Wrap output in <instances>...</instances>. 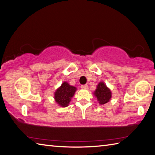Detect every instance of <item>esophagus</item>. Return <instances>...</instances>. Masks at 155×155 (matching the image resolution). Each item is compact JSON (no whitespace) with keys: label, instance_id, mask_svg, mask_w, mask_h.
I'll return each mask as SVG.
<instances>
[{"label":"esophagus","instance_id":"obj_1","mask_svg":"<svg viewBox=\"0 0 155 155\" xmlns=\"http://www.w3.org/2000/svg\"><path fill=\"white\" fill-rule=\"evenodd\" d=\"M81 88H82V89H87L88 88V85L87 84L82 85V86H81Z\"/></svg>","mask_w":155,"mask_h":155}]
</instances>
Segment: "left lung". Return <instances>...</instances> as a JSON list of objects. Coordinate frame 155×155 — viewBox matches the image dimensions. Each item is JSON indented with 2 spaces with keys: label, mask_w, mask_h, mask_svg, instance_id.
<instances>
[{
  "label": "left lung",
  "mask_w": 155,
  "mask_h": 155,
  "mask_svg": "<svg viewBox=\"0 0 155 155\" xmlns=\"http://www.w3.org/2000/svg\"><path fill=\"white\" fill-rule=\"evenodd\" d=\"M94 94L98 100L99 104L101 105H104L109 102L112 98V93H111L110 89L108 88L105 84L103 82L98 84L97 89L94 92Z\"/></svg>",
  "instance_id": "8db88e82"
}]
</instances>
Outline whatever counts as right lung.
<instances>
[{
    "instance_id": "add662e5",
    "label": "right lung",
    "mask_w": 155,
    "mask_h": 155,
    "mask_svg": "<svg viewBox=\"0 0 155 155\" xmlns=\"http://www.w3.org/2000/svg\"><path fill=\"white\" fill-rule=\"evenodd\" d=\"M77 88L67 82H63L54 93V99L60 106L65 107L69 105L71 99L74 95Z\"/></svg>"
}]
</instances>
